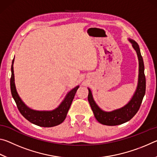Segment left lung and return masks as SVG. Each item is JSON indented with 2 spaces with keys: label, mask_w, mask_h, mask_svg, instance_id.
Here are the masks:
<instances>
[{
  "label": "left lung",
  "mask_w": 157,
  "mask_h": 157,
  "mask_svg": "<svg viewBox=\"0 0 157 157\" xmlns=\"http://www.w3.org/2000/svg\"><path fill=\"white\" fill-rule=\"evenodd\" d=\"M129 41L132 44L133 48L136 51L138 58H139V83H138L136 91L128 104L119 109L114 110L111 112H106L100 109L96 105L93 98L91 90L89 89L88 100L93 112L94 113L95 118L100 123L105 124V125H118L131 120L139 111L145 94L146 80L144 73V63H143V57L140 54L139 46L135 41L129 39Z\"/></svg>",
  "instance_id": "obj_1"
}]
</instances>
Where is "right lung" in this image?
Returning <instances> with one entry per match:
<instances>
[{"mask_svg": "<svg viewBox=\"0 0 157 157\" xmlns=\"http://www.w3.org/2000/svg\"><path fill=\"white\" fill-rule=\"evenodd\" d=\"M13 63L14 59L12 60V64L11 67L12 75L10 78V89H11L12 95L17 104V108L20 113L25 118L27 119L30 123H33L36 125L44 127H51L57 126L62 123L65 120L67 113L70 109L71 103L75 95L76 94L77 90L78 89L79 86L75 87L66 95L65 99L61 103L60 105L55 110L51 111H34L28 108L23 101L21 100L20 97L16 90L14 84V69H13Z\"/></svg>", "mask_w": 157, "mask_h": 157, "instance_id": "obj_1", "label": "right lung"}]
</instances>
